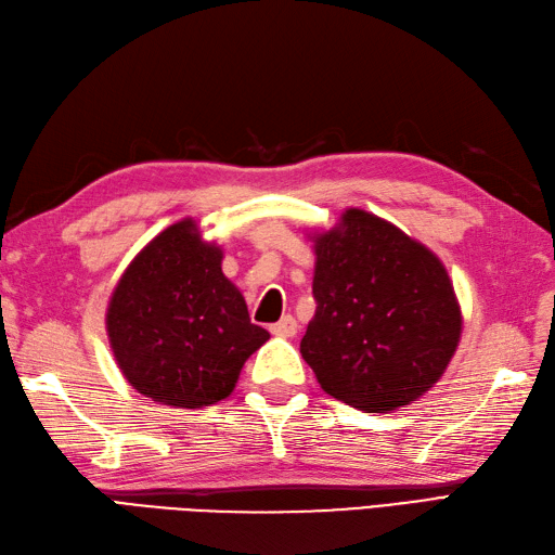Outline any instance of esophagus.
Masks as SVG:
<instances>
[{
    "instance_id": "34e87169",
    "label": "esophagus",
    "mask_w": 555,
    "mask_h": 555,
    "mask_svg": "<svg viewBox=\"0 0 555 555\" xmlns=\"http://www.w3.org/2000/svg\"><path fill=\"white\" fill-rule=\"evenodd\" d=\"M296 330H299V324H296V320H294L292 315H285L280 322L270 324V332H273L275 336H285V339H289V336H294Z\"/></svg>"
}]
</instances>
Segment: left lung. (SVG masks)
<instances>
[{
  "label": "left lung",
  "mask_w": 555,
  "mask_h": 555,
  "mask_svg": "<svg viewBox=\"0 0 555 555\" xmlns=\"http://www.w3.org/2000/svg\"><path fill=\"white\" fill-rule=\"evenodd\" d=\"M315 315L301 356L330 396L390 412L434 386L462 334L454 287L434 251L379 216L348 209L315 237Z\"/></svg>",
  "instance_id": "1"
}]
</instances>
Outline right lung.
<instances>
[{
    "label": "right lung",
    "mask_w": 555,
    "mask_h": 555,
    "mask_svg": "<svg viewBox=\"0 0 555 555\" xmlns=\"http://www.w3.org/2000/svg\"><path fill=\"white\" fill-rule=\"evenodd\" d=\"M221 259L188 219L159 233L121 275L107 336L121 374L145 398L188 410L219 402L268 341Z\"/></svg>",
    "instance_id": "1"
}]
</instances>
